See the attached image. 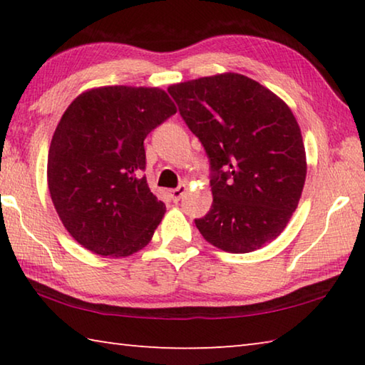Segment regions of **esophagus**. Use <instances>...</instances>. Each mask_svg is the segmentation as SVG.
<instances>
[{"label":"esophagus","mask_w":365,"mask_h":365,"mask_svg":"<svg viewBox=\"0 0 365 365\" xmlns=\"http://www.w3.org/2000/svg\"><path fill=\"white\" fill-rule=\"evenodd\" d=\"M187 185H180V187H177V188H174V190H170L169 191V196L172 197V201H180V197L187 193Z\"/></svg>","instance_id":"obj_1"}]
</instances>
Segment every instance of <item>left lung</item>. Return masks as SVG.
Listing matches in <instances>:
<instances>
[{"label": "left lung", "mask_w": 365, "mask_h": 365, "mask_svg": "<svg viewBox=\"0 0 365 365\" xmlns=\"http://www.w3.org/2000/svg\"><path fill=\"white\" fill-rule=\"evenodd\" d=\"M178 110L205 146L214 175L212 206L197 230L235 255L279 237L298 207L307 163L288 104L237 72L170 85Z\"/></svg>", "instance_id": "1"}]
</instances>
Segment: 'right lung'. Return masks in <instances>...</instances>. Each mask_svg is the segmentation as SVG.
Returning <instances> with one entry per match:
<instances>
[{"label": "right lung", "mask_w": 365, "mask_h": 365, "mask_svg": "<svg viewBox=\"0 0 365 365\" xmlns=\"http://www.w3.org/2000/svg\"><path fill=\"white\" fill-rule=\"evenodd\" d=\"M177 113L156 86H96L61 117L48 151V190L71 237L85 250L127 257L151 242L165 206L151 193L143 141Z\"/></svg>", "instance_id": "add662e5"}]
</instances>
